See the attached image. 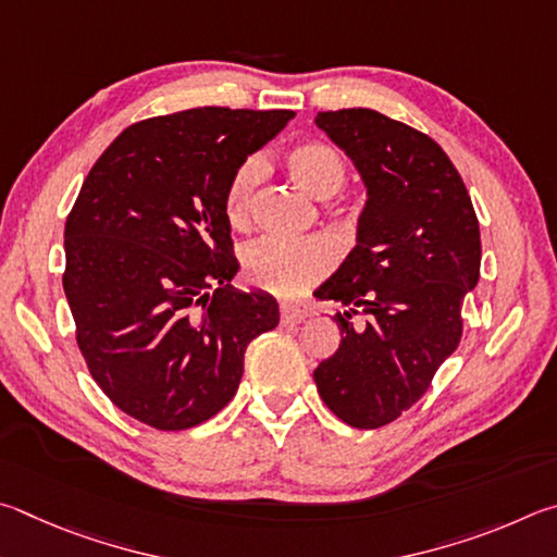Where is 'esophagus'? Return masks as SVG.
<instances>
[{
  "instance_id": "1",
  "label": "esophagus",
  "mask_w": 557,
  "mask_h": 557,
  "mask_svg": "<svg viewBox=\"0 0 557 557\" xmlns=\"http://www.w3.org/2000/svg\"><path fill=\"white\" fill-rule=\"evenodd\" d=\"M308 313L304 308L298 306H288V304H281V323L284 325H296L300 320H306Z\"/></svg>"
}]
</instances>
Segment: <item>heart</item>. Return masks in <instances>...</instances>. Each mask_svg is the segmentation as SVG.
<instances>
[{
	"instance_id": "b5f03b06",
	"label": "heart",
	"mask_w": 557,
	"mask_h": 557,
	"mask_svg": "<svg viewBox=\"0 0 557 557\" xmlns=\"http://www.w3.org/2000/svg\"><path fill=\"white\" fill-rule=\"evenodd\" d=\"M294 181L315 200H327L343 190L347 169L339 153L320 141L296 144L286 156ZM261 181V163L244 161L232 173L224 193V212L232 224H247L257 185ZM333 247L325 239H286L263 237L244 251V269L253 284L276 294L294 296L323 276L333 263Z\"/></svg>"
}]
</instances>
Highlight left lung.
<instances>
[{
    "mask_svg": "<svg viewBox=\"0 0 557 557\" xmlns=\"http://www.w3.org/2000/svg\"><path fill=\"white\" fill-rule=\"evenodd\" d=\"M315 124L352 161L367 200L352 251L315 290L345 310L333 315L343 343L313 379L339 421L369 431L408 411L457 349L462 300L480 281V222L431 136L367 107L318 112Z\"/></svg>",
    "mask_w": 557,
    "mask_h": 557,
    "instance_id": "obj_1",
    "label": "left lung"
}]
</instances>
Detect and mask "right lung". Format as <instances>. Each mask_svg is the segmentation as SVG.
Returning <instances> with one entry per match:
<instances>
[{"instance_id": "add662e5", "label": "right lung", "mask_w": 557, "mask_h": 557, "mask_svg": "<svg viewBox=\"0 0 557 557\" xmlns=\"http://www.w3.org/2000/svg\"><path fill=\"white\" fill-rule=\"evenodd\" d=\"M296 112L198 107L124 129L65 222L63 290L97 386L126 416L185 431L237 394L276 298L232 286L224 193Z\"/></svg>"}]
</instances>
